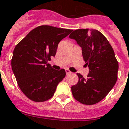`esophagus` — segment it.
Listing matches in <instances>:
<instances>
[{"label": "esophagus", "mask_w": 129, "mask_h": 129, "mask_svg": "<svg viewBox=\"0 0 129 129\" xmlns=\"http://www.w3.org/2000/svg\"><path fill=\"white\" fill-rule=\"evenodd\" d=\"M66 75H69L71 73V72L68 69H66Z\"/></svg>", "instance_id": "1"}]
</instances>
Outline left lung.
Wrapping results in <instances>:
<instances>
[{
  "label": "left lung",
  "instance_id": "8db88e82",
  "mask_svg": "<svg viewBox=\"0 0 129 129\" xmlns=\"http://www.w3.org/2000/svg\"><path fill=\"white\" fill-rule=\"evenodd\" d=\"M70 39H75L82 51V56L89 68L85 79L77 73V84L71 87L74 98L81 104L92 105L108 95L117 79L118 62L108 41L96 29L72 30Z\"/></svg>",
  "mask_w": 129,
  "mask_h": 129
}]
</instances>
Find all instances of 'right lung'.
<instances>
[{
    "instance_id": "right-lung-1",
    "label": "right lung",
    "mask_w": 129,
    "mask_h": 129,
    "mask_svg": "<svg viewBox=\"0 0 129 129\" xmlns=\"http://www.w3.org/2000/svg\"><path fill=\"white\" fill-rule=\"evenodd\" d=\"M72 29L41 25L32 29L13 52L12 68L18 85L34 102H45L54 95L66 76L64 69L56 70L48 63L55 56L59 43Z\"/></svg>"
}]
</instances>
